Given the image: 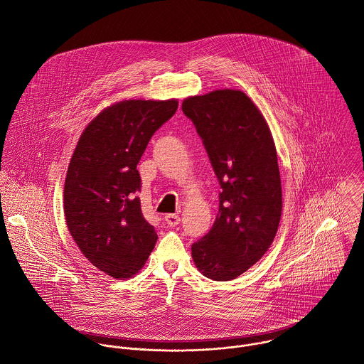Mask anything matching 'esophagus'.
<instances>
[{
  "mask_svg": "<svg viewBox=\"0 0 364 364\" xmlns=\"http://www.w3.org/2000/svg\"><path fill=\"white\" fill-rule=\"evenodd\" d=\"M164 221H166V224L167 225H170V227H176V225H178L180 224V217L178 215H176V214H167L166 217H164Z\"/></svg>",
  "mask_w": 364,
  "mask_h": 364,
  "instance_id": "34e87169",
  "label": "esophagus"
}]
</instances>
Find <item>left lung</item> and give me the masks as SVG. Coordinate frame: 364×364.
<instances>
[{
  "mask_svg": "<svg viewBox=\"0 0 364 364\" xmlns=\"http://www.w3.org/2000/svg\"><path fill=\"white\" fill-rule=\"evenodd\" d=\"M181 109L221 186L215 223L191 245V255L204 277L231 281L264 257L278 231L282 188L275 143L262 113L241 90L191 96Z\"/></svg>",
  "mask_w": 364,
  "mask_h": 364,
  "instance_id": "obj_1",
  "label": "left lung"
}]
</instances>
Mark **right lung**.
<instances>
[{
  "label": "right lung",
  "mask_w": 364,
  "mask_h": 364,
  "mask_svg": "<svg viewBox=\"0 0 364 364\" xmlns=\"http://www.w3.org/2000/svg\"><path fill=\"white\" fill-rule=\"evenodd\" d=\"M177 107L176 99L112 105L86 126L70 159L63 188L68 230L90 264L112 278L139 272L156 245L137 197L136 167Z\"/></svg>",
  "instance_id": "1"
}]
</instances>
